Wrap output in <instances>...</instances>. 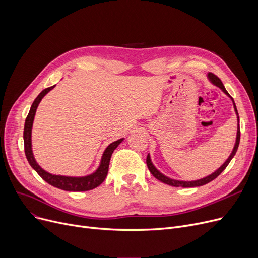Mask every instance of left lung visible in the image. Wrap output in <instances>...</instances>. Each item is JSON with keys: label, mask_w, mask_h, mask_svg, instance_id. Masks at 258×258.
I'll return each instance as SVG.
<instances>
[{"label": "left lung", "mask_w": 258, "mask_h": 258, "mask_svg": "<svg viewBox=\"0 0 258 258\" xmlns=\"http://www.w3.org/2000/svg\"><path fill=\"white\" fill-rule=\"evenodd\" d=\"M207 78L209 79V81H210V83H211L213 86L220 88V89L227 95L228 97L231 98V100H232V102H233L234 111H235V114H236V116H237V133H236V140H235V144H234V147H233V150H232V153L230 154V156H229L228 159L224 162L223 165H222L221 167H219L218 169H216L214 172L210 173L209 175H206L205 178H202V179L195 180V181H181V180H175V179H171V178L167 177V175L163 174L160 170H158V169L156 168V166L153 164L150 154H148V155H147V158H146L147 167H148V169H150L151 173L154 175V177H155L157 180L161 181L162 183L170 185V186H173V187H198V186L205 185V184L211 182L212 180H214L215 178L219 177V175L223 172V170L228 166V164L230 163V161L232 160V158L235 156V154H236V152H237V148H238V145H239V139H240V131H239V117H238V112H237L236 105H235V103H234V100H233V98H232L231 96H230L229 93L227 92V90L225 89L223 83L221 81V79H220L218 76H215V75L212 74V73H208V74H207Z\"/></svg>", "instance_id": "1"}]
</instances>
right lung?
Returning a JSON list of instances; mask_svg holds the SVG:
<instances>
[{
  "instance_id": "right-lung-1",
  "label": "right lung",
  "mask_w": 258,
  "mask_h": 258,
  "mask_svg": "<svg viewBox=\"0 0 258 258\" xmlns=\"http://www.w3.org/2000/svg\"><path fill=\"white\" fill-rule=\"evenodd\" d=\"M54 87L55 86L47 88L39 93V95L35 98V100L33 101L32 105L30 107L28 116H27V118H26L25 127H24V145H25L26 158H27V160H28L31 167L40 175V178L54 187L62 189V190H66V191L92 190V189L96 188L105 180L112 154L118 147V145L124 140V138H121L117 141L112 142L105 148L103 154H102L98 168L88 175H84V177H69V175L53 174V173H50V172L46 171L45 169H43L38 165V163L33 156L31 133H32V125H33L34 116L36 113V108H37L39 102L42 101V99L45 97V95L47 93H49Z\"/></svg>"
}]
</instances>
